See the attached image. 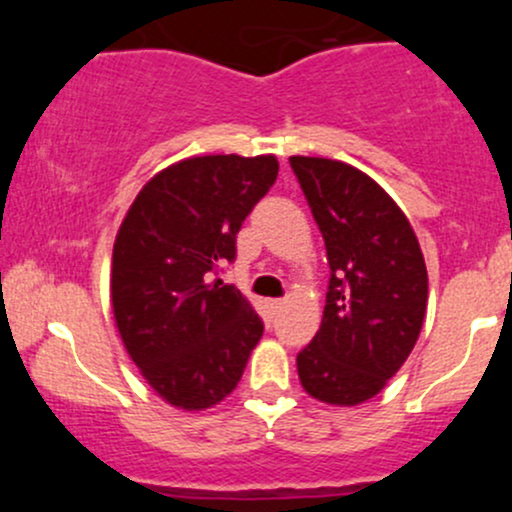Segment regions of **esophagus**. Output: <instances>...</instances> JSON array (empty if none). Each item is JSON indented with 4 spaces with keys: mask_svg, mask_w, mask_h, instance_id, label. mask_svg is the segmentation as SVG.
Listing matches in <instances>:
<instances>
[{
    "mask_svg": "<svg viewBox=\"0 0 512 512\" xmlns=\"http://www.w3.org/2000/svg\"><path fill=\"white\" fill-rule=\"evenodd\" d=\"M281 308H284V301H279V298H274V301H269V310H272V315L279 313Z\"/></svg>",
    "mask_w": 512,
    "mask_h": 512,
    "instance_id": "esophagus-1",
    "label": "esophagus"
}]
</instances>
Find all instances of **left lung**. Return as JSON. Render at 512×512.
Masks as SVG:
<instances>
[{
  "mask_svg": "<svg viewBox=\"0 0 512 512\" xmlns=\"http://www.w3.org/2000/svg\"><path fill=\"white\" fill-rule=\"evenodd\" d=\"M289 161L332 269L320 330L296 358L298 378L310 397L356 407L383 390L419 339L424 252L404 211L363 170L317 156Z\"/></svg>",
  "mask_w": 512,
  "mask_h": 512,
  "instance_id": "1",
  "label": "left lung"
}]
</instances>
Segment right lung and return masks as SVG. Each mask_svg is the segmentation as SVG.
<instances>
[{
	"mask_svg": "<svg viewBox=\"0 0 512 512\" xmlns=\"http://www.w3.org/2000/svg\"><path fill=\"white\" fill-rule=\"evenodd\" d=\"M279 173L267 156H192L163 168L122 219L110 301L117 332L170 407L204 411L236 390L264 325L236 286L209 281Z\"/></svg>",
	"mask_w": 512,
	"mask_h": 512,
	"instance_id": "add662e5",
	"label": "right lung"
}]
</instances>
